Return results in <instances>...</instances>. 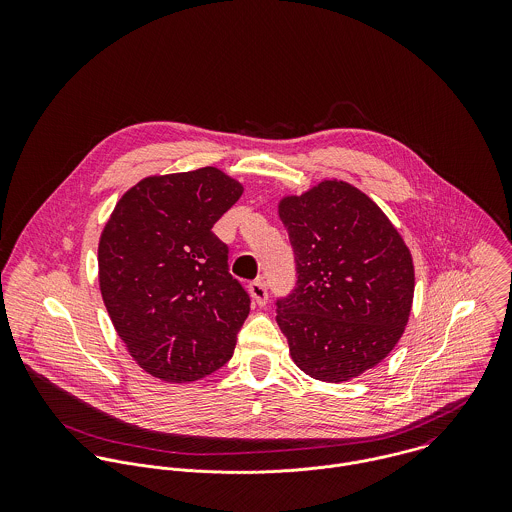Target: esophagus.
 I'll return each mask as SVG.
<instances>
[{
    "mask_svg": "<svg viewBox=\"0 0 512 512\" xmlns=\"http://www.w3.org/2000/svg\"><path fill=\"white\" fill-rule=\"evenodd\" d=\"M248 288H250V293H252V297H254V301L258 305H266V301H268V288H266V282L262 278L250 282Z\"/></svg>",
    "mask_w": 512,
    "mask_h": 512,
    "instance_id": "34e87169",
    "label": "esophagus"
}]
</instances>
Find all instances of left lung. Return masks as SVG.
Returning a JSON list of instances; mask_svg holds the SVG:
<instances>
[{
	"label": "left lung",
	"mask_w": 512,
	"mask_h": 512,
	"mask_svg": "<svg viewBox=\"0 0 512 512\" xmlns=\"http://www.w3.org/2000/svg\"><path fill=\"white\" fill-rule=\"evenodd\" d=\"M295 288L276 321L305 374L343 382L378 365L410 317L414 266L386 215L349 183L323 181L280 205Z\"/></svg>",
	"instance_id": "obj_1"
}]
</instances>
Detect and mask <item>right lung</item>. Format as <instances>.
Returning a JSON list of instances; mask_svg holds the SVG:
<instances>
[{"mask_svg": "<svg viewBox=\"0 0 512 512\" xmlns=\"http://www.w3.org/2000/svg\"><path fill=\"white\" fill-rule=\"evenodd\" d=\"M242 185L215 167L147 177L116 205L98 246L100 292L136 363L167 382L226 365L250 313L215 222Z\"/></svg>", "mask_w": 512, "mask_h": 512, "instance_id": "1", "label": "right lung"}]
</instances>
